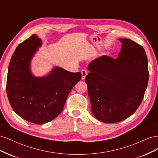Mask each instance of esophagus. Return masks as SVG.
<instances>
[{
	"mask_svg": "<svg viewBox=\"0 0 158 158\" xmlns=\"http://www.w3.org/2000/svg\"><path fill=\"white\" fill-rule=\"evenodd\" d=\"M88 72L86 70H82V71H81V73H82V80H84L85 76H86V75L88 74Z\"/></svg>",
	"mask_w": 158,
	"mask_h": 158,
	"instance_id": "1",
	"label": "esophagus"
}]
</instances>
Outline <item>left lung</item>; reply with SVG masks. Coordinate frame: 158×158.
<instances>
[{
    "instance_id": "8db88e82",
    "label": "left lung",
    "mask_w": 158,
    "mask_h": 158,
    "mask_svg": "<svg viewBox=\"0 0 158 158\" xmlns=\"http://www.w3.org/2000/svg\"><path fill=\"white\" fill-rule=\"evenodd\" d=\"M119 40L123 45L118 58L103 55L92 61L85 78L93 114L107 123L125 120L136 111L149 79L142 46L129 39Z\"/></svg>"
}]
</instances>
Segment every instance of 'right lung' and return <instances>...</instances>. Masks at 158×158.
Listing matches in <instances>:
<instances>
[{"label":"right lung","instance_id":"obj_1","mask_svg":"<svg viewBox=\"0 0 158 158\" xmlns=\"http://www.w3.org/2000/svg\"><path fill=\"white\" fill-rule=\"evenodd\" d=\"M41 45V40L33 34L17 47L6 80V93L14 111L38 125L53 120L63 111L70 92L82 77L80 73L59 67L45 77H34L30 73V60Z\"/></svg>","mask_w":158,"mask_h":158}]
</instances>
